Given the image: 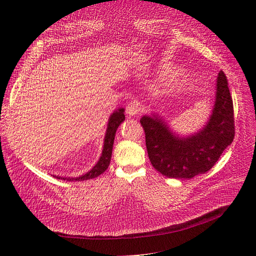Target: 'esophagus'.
Segmentation results:
<instances>
[{
    "label": "esophagus",
    "instance_id": "esophagus-1",
    "mask_svg": "<svg viewBox=\"0 0 256 256\" xmlns=\"http://www.w3.org/2000/svg\"><path fill=\"white\" fill-rule=\"evenodd\" d=\"M140 109H139V104L137 102L132 100L130 102H128V104L126 106V114L128 116H135L137 114H139Z\"/></svg>",
    "mask_w": 256,
    "mask_h": 256
}]
</instances>
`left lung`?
Wrapping results in <instances>:
<instances>
[{
  "label": "left lung",
  "instance_id": "obj_1",
  "mask_svg": "<svg viewBox=\"0 0 256 256\" xmlns=\"http://www.w3.org/2000/svg\"><path fill=\"white\" fill-rule=\"evenodd\" d=\"M146 150L156 170L169 178H192L208 172L234 138V104L227 78L221 70L217 78L216 102L204 130L188 138L173 135L160 117L143 116Z\"/></svg>",
  "mask_w": 256,
  "mask_h": 256
}]
</instances>
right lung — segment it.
<instances>
[{"label": "right lung", "instance_id": "1", "mask_svg": "<svg viewBox=\"0 0 256 256\" xmlns=\"http://www.w3.org/2000/svg\"><path fill=\"white\" fill-rule=\"evenodd\" d=\"M126 119L124 116V109H119L115 111L110 119H109V124H108L106 132V137H104V150L102 156L98 164L94 166L89 172H87L84 176H80V178H60V176H54L57 178H61L64 180H91L94 178H98L100 176L102 173H104L106 168L110 165V160L112 156V150H113V143H114V138H115V134L120 126V124Z\"/></svg>", "mask_w": 256, "mask_h": 256}]
</instances>
